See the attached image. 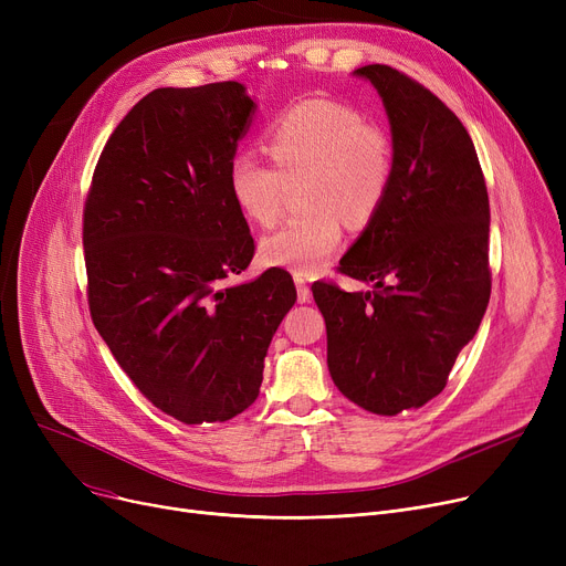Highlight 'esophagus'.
<instances>
[{"instance_id": "34e87169", "label": "esophagus", "mask_w": 566, "mask_h": 566, "mask_svg": "<svg viewBox=\"0 0 566 566\" xmlns=\"http://www.w3.org/2000/svg\"><path fill=\"white\" fill-rule=\"evenodd\" d=\"M293 282H295V289H298V301H301V303H307V301L312 298V289H310V284L305 282V277L295 273V275H293Z\"/></svg>"}]
</instances>
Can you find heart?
<instances>
[{"label":"heart","instance_id":"obj_1","mask_svg":"<svg viewBox=\"0 0 566 566\" xmlns=\"http://www.w3.org/2000/svg\"><path fill=\"white\" fill-rule=\"evenodd\" d=\"M263 146L273 165L252 154L231 158V199L250 222L273 227L289 186L303 180L298 201L307 211L265 235L261 254L298 275L318 273L342 245V220L365 227L378 216L395 176L392 142L353 107L307 98L265 128Z\"/></svg>","mask_w":566,"mask_h":566}]
</instances>
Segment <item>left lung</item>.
<instances>
[{
    "label": "left lung",
    "mask_w": 566,
    "mask_h": 566,
    "mask_svg": "<svg viewBox=\"0 0 566 566\" xmlns=\"http://www.w3.org/2000/svg\"><path fill=\"white\" fill-rule=\"evenodd\" d=\"M355 73L388 109L395 176L337 273L374 282V291L321 280L312 291L339 392L397 415L442 392L480 328L491 298L489 192L465 126L424 84L385 64Z\"/></svg>",
    "instance_id": "left-lung-1"
}]
</instances>
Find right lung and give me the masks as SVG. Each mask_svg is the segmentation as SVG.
Here are the masks:
<instances>
[{"mask_svg":"<svg viewBox=\"0 0 566 566\" xmlns=\"http://www.w3.org/2000/svg\"><path fill=\"white\" fill-rule=\"evenodd\" d=\"M252 112L238 82L156 88L109 135L84 199L92 321L135 388L184 424L254 403L295 303L284 268L231 284L254 256L227 178Z\"/></svg>","mask_w":566,"mask_h":566,"instance_id":"1","label":"right lung"}]
</instances>
